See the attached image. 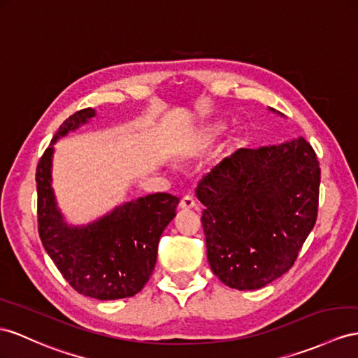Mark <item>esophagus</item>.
<instances>
[{
  "label": "esophagus",
  "mask_w": 358,
  "mask_h": 358,
  "mask_svg": "<svg viewBox=\"0 0 358 358\" xmlns=\"http://www.w3.org/2000/svg\"><path fill=\"white\" fill-rule=\"evenodd\" d=\"M196 204H195V199L192 198V196H189V195H186L185 198H182L181 201H180V207L181 208H194Z\"/></svg>",
  "instance_id": "34e87169"
}]
</instances>
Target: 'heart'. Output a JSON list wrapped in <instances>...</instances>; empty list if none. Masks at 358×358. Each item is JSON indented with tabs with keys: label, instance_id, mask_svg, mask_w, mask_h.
Returning <instances> with one entry per match:
<instances>
[{
	"label": "heart",
	"instance_id": "heart-1",
	"mask_svg": "<svg viewBox=\"0 0 358 358\" xmlns=\"http://www.w3.org/2000/svg\"><path fill=\"white\" fill-rule=\"evenodd\" d=\"M215 130H216V128H215Z\"/></svg>",
	"mask_w": 358,
	"mask_h": 358
}]
</instances>
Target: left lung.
<instances>
[{"instance_id":"1","label":"left lung","mask_w":358,"mask_h":358,"mask_svg":"<svg viewBox=\"0 0 358 358\" xmlns=\"http://www.w3.org/2000/svg\"><path fill=\"white\" fill-rule=\"evenodd\" d=\"M319 182L304 137L237 150L199 181L207 260L225 286L262 289L293 266L316 222Z\"/></svg>"}]
</instances>
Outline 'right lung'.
Returning a JSON list of instances; mask_svg holds the SVG:
<instances>
[{"label":"right lung","instance_id":"right-lung-1","mask_svg":"<svg viewBox=\"0 0 358 358\" xmlns=\"http://www.w3.org/2000/svg\"><path fill=\"white\" fill-rule=\"evenodd\" d=\"M94 116L90 107L69 116L39 160V236L63 278L81 295L101 301L130 298L151 277L160 236L176 217L180 198L159 192L122 203L90 224L69 225L51 185L54 143Z\"/></svg>","mask_w":358,"mask_h":358}]
</instances>
